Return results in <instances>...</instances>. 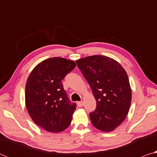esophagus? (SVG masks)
Here are the masks:
<instances>
[{"instance_id":"1","label":"esophagus","mask_w":157,"mask_h":157,"mask_svg":"<svg viewBox=\"0 0 157 157\" xmlns=\"http://www.w3.org/2000/svg\"><path fill=\"white\" fill-rule=\"evenodd\" d=\"M77 104H78V107H82V106H83V102H82V101H79V102H77Z\"/></svg>"}]
</instances>
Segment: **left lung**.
Returning <instances> with one entry per match:
<instances>
[{
	"mask_svg": "<svg viewBox=\"0 0 157 157\" xmlns=\"http://www.w3.org/2000/svg\"><path fill=\"white\" fill-rule=\"evenodd\" d=\"M76 63L96 100V109L89 114L93 125L102 132L113 131L124 121L131 105L126 71L116 60L99 55L82 58Z\"/></svg>",
	"mask_w": 157,
	"mask_h": 157,
	"instance_id": "8db88e82",
	"label": "left lung"
}]
</instances>
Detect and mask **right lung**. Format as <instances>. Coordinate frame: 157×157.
Returning a JSON list of instances; mask_svg holds the SVG:
<instances>
[{"instance_id":"right-lung-1","label":"right lung","mask_w":157,"mask_h":157,"mask_svg":"<svg viewBox=\"0 0 157 157\" xmlns=\"http://www.w3.org/2000/svg\"><path fill=\"white\" fill-rule=\"evenodd\" d=\"M76 66L75 62L52 57L37 64L25 85V105L37 125L58 133L70 125L76 104L71 102L62 80Z\"/></svg>"}]
</instances>
